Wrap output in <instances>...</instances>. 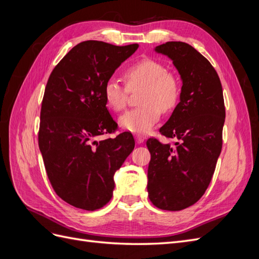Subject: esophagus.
<instances>
[{"label": "esophagus", "mask_w": 259, "mask_h": 259, "mask_svg": "<svg viewBox=\"0 0 259 259\" xmlns=\"http://www.w3.org/2000/svg\"><path fill=\"white\" fill-rule=\"evenodd\" d=\"M135 139H136V143H137V144H143V143L145 142V138H144V136H142V135H136V136H135Z\"/></svg>", "instance_id": "obj_1"}]
</instances>
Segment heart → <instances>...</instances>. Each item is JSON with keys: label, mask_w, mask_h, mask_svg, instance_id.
I'll list each match as a JSON object with an SVG mask.
<instances>
[{"label": "heart", "mask_w": 259, "mask_h": 259, "mask_svg": "<svg viewBox=\"0 0 259 259\" xmlns=\"http://www.w3.org/2000/svg\"><path fill=\"white\" fill-rule=\"evenodd\" d=\"M126 88L116 80H108L104 86L103 95L107 107L120 112L126 107L128 91L143 89L139 104L119 117V125L124 131L135 134H146L159 122L161 113L169 112L177 106L182 84L178 76L161 61L144 58L130 66L123 73Z\"/></svg>", "instance_id": "b5f03b06"}]
</instances>
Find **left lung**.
<instances>
[{"label": "left lung", "instance_id": "1", "mask_svg": "<svg viewBox=\"0 0 259 259\" xmlns=\"http://www.w3.org/2000/svg\"><path fill=\"white\" fill-rule=\"evenodd\" d=\"M156 53L173 60L183 81L180 101L160 128L174 145L149 138L148 194L152 204L180 210L198 202L210 183L223 147L225 104L219 76L191 45L166 42Z\"/></svg>", "mask_w": 259, "mask_h": 259}]
</instances>
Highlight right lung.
I'll return each mask as SVG.
<instances>
[{
    "instance_id": "add662e5",
    "label": "right lung",
    "mask_w": 259,
    "mask_h": 259,
    "mask_svg": "<svg viewBox=\"0 0 259 259\" xmlns=\"http://www.w3.org/2000/svg\"><path fill=\"white\" fill-rule=\"evenodd\" d=\"M138 44L101 41L75 45L52 71L42 101L38 147L53 189L74 207L95 210L112 198L113 176L135 147L128 132L97 142L117 128L104 86Z\"/></svg>"
}]
</instances>
